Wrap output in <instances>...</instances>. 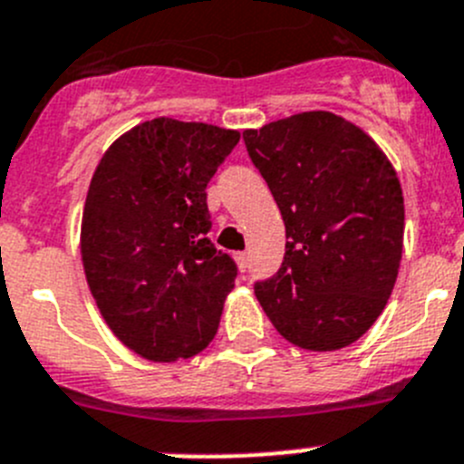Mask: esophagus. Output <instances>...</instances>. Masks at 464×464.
<instances>
[{
  "label": "esophagus",
  "mask_w": 464,
  "mask_h": 464,
  "mask_svg": "<svg viewBox=\"0 0 464 464\" xmlns=\"http://www.w3.org/2000/svg\"><path fill=\"white\" fill-rule=\"evenodd\" d=\"M237 265H239L241 271L248 269L250 260H248V253H237Z\"/></svg>",
  "instance_id": "obj_1"
}]
</instances>
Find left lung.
I'll return each instance as SVG.
<instances>
[{"instance_id": "8db88e82", "label": "left lung", "mask_w": 464, "mask_h": 464, "mask_svg": "<svg viewBox=\"0 0 464 464\" xmlns=\"http://www.w3.org/2000/svg\"><path fill=\"white\" fill-rule=\"evenodd\" d=\"M246 149L285 220V257L255 296L285 340L352 345L384 310L402 257L396 169L359 126L304 112L246 130Z\"/></svg>"}]
</instances>
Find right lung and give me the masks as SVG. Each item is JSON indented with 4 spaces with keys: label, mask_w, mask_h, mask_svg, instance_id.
<instances>
[{
    "label": "right lung",
    "mask_w": 464,
    "mask_h": 464,
    "mask_svg": "<svg viewBox=\"0 0 464 464\" xmlns=\"http://www.w3.org/2000/svg\"><path fill=\"white\" fill-rule=\"evenodd\" d=\"M237 142V130L159 117L121 135L93 172L84 274L112 334L144 359H188L218 331L239 269L207 237V184Z\"/></svg>",
    "instance_id": "right-lung-1"
}]
</instances>
